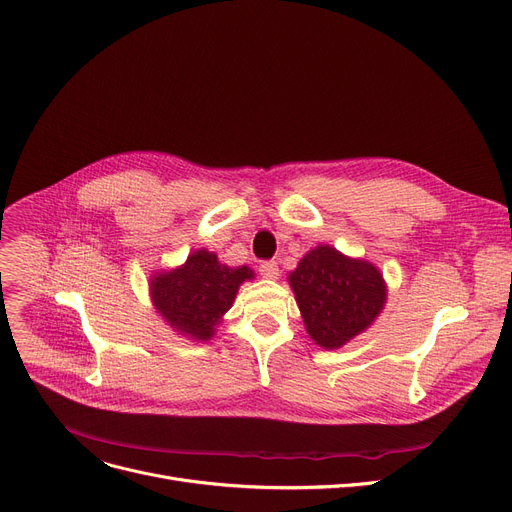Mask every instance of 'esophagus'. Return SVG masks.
<instances>
[{
    "mask_svg": "<svg viewBox=\"0 0 512 512\" xmlns=\"http://www.w3.org/2000/svg\"><path fill=\"white\" fill-rule=\"evenodd\" d=\"M258 272L262 274L264 279H270V281L279 279V266H277V262H272V260H264V262H260Z\"/></svg>",
    "mask_w": 512,
    "mask_h": 512,
    "instance_id": "1",
    "label": "esophagus"
}]
</instances>
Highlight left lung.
<instances>
[{
    "instance_id": "8db88e82",
    "label": "left lung",
    "mask_w": 512,
    "mask_h": 512,
    "mask_svg": "<svg viewBox=\"0 0 512 512\" xmlns=\"http://www.w3.org/2000/svg\"><path fill=\"white\" fill-rule=\"evenodd\" d=\"M305 330L322 348H340L365 332L381 313L387 287L367 260L348 258L332 246L309 250L289 274Z\"/></svg>"
}]
</instances>
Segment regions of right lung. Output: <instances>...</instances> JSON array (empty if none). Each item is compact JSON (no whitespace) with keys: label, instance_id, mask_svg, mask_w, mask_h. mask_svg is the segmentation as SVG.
<instances>
[{"label":"right lung","instance_id":"obj_1","mask_svg":"<svg viewBox=\"0 0 512 512\" xmlns=\"http://www.w3.org/2000/svg\"><path fill=\"white\" fill-rule=\"evenodd\" d=\"M250 279H254L252 268H231L221 264L217 254L196 250L182 266L153 274L149 291L155 311L168 326L190 340L207 342L233 305L240 285Z\"/></svg>","mask_w":512,"mask_h":512}]
</instances>
